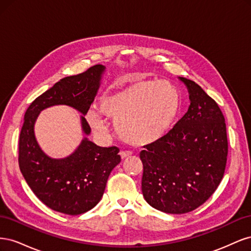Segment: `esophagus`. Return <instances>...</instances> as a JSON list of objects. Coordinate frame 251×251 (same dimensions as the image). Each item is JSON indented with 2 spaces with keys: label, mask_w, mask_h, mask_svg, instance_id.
<instances>
[{
  "label": "esophagus",
  "mask_w": 251,
  "mask_h": 251,
  "mask_svg": "<svg viewBox=\"0 0 251 251\" xmlns=\"http://www.w3.org/2000/svg\"><path fill=\"white\" fill-rule=\"evenodd\" d=\"M132 155V151H120V157H121V159H126V158H127V157H130Z\"/></svg>",
  "instance_id": "1"
}]
</instances>
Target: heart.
I'll use <instances>...</instances> for the list:
<instances>
[{"mask_svg":"<svg viewBox=\"0 0 251 251\" xmlns=\"http://www.w3.org/2000/svg\"><path fill=\"white\" fill-rule=\"evenodd\" d=\"M180 108V94L171 82L144 79L104 94L100 111L89 110L87 119L95 131L105 133L102 114L112 117L121 137L141 147L161 139L176 121Z\"/></svg>","mask_w":251,"mask_h":251,"instance_id":"1","label":"heart"}]
</instances>
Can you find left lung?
<instances>
[{
    "label": "left lung",
    "instance_id": "8db88e82",
    "mask_svg": "<svg viewBox=\"0 0 251 251\" xmlns=\"http://www.w3.org/2000/svg\"><path fill=\"white\" fill-rule=\"evenodd\" d=\"M187 88V112L172 130L140 151L144 199L166 214L199 207L221 182L228 153L225 119L218 103L195 81Z\"/></svg>",
    "mask_w": 251,
    "mask_h": 251
}]
</instances>
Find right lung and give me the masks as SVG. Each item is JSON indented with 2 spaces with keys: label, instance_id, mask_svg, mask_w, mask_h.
<instances>
[{
  "label": "right lung",
  "instance_id": "add662e5",
  "mask_svg": "<svg viewBox=\"0 0 251 251\" xmlns=\"http://www.w3.org/2000/svg\"><path fill=\"white\" fill-rule=\"evenodd\" d=\"M105 67L95 65L86 72L60 79L40 95L25 113L19 143V165L34 195L62 214L81 215L100 201L113 169L121 161L116 147H98L88 139L91 127L85 118L100 87ZM53 105H68L81 114L84 138L72 154L52 158L35 138L39 113Z\"/></svg>",
  "mask_w": 251,
  "mask_h": 251
}]
</instances>
